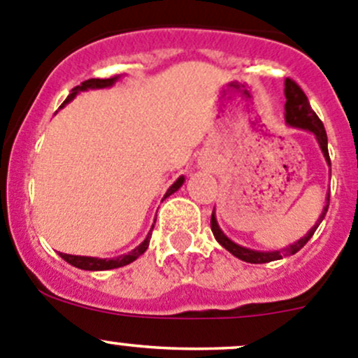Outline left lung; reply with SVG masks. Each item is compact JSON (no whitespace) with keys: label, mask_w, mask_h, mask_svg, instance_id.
Returning a JSON list of instances; mask_svg holds the SVG:
<instances>
[{"label":"left lung","mask_w":358,"mask_h":358,"mask_svg":"<svg viewBox=\"0 0 358 358\" xmlns=\"http://www.w3.org/2000/svg\"><path fill=\"white\" fill-rule=\"evenodd\" d=\"M284 95H286V106H284V117H286V124L291 126V128H299V129H305V131H310L313 136H315L317 143H319L320 150H322L324 159H326L327 166H331V159H329V150H327V133L324 129L322 121L319 119V115L312 110L310 107L308 99L306 95L303 93V90L296 85L292 79L287 78L284 81ZM327 208H329V194L326 197V206L322 209V215L319 216L315 225L305 234V237H301L299 241L296 243L289 244L287 248L284 249H277V251H256V249H249L244 246H239L237 243H234L232 239L223 234V230L220 229L218 222H216V215H215V209H213V215H211V230H213V236L215 239L218 241L220 246H223L229 252H232L236 258L243 259V262L248 263H268V262H275V259H282L284 256H291L294 252H298L299 249L305 246L312 236L315 234L317 227L320 225V222L324 220L326 216Z\"/></svg>","instance_id":"left-lung-1"}]
</instances>
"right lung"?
Masks as SVG:
<instances>
[{
    "label": "right lung",
    "mask_w": 358,
    "mask_h": 358,
    "mask_svg": "<svg viewBox=\"0 0 358 358\" xmlns=\"http://www.w3.org/2000/svg\"><path fill=\"white\" fill-rule=\"evenodd\" d=\"M121 78V76H114V78H109V79H88V81L81 83L79 86H76V88L71 90V95L67 96L66 100H64V103L60 106V109H62L66 103L71 102L72 99H74L76 95H78L79 92H86V90H100V88H110L112 85H114L117 79ZM183 182H185V176H180L178 180H176L175 183H173L171 187H169L168 190H166L164 194V199L166 197H169L171 194H175L176 190L180 189V187L183 185ZM156 223V222H154ZM154 229V225H152ZM152 229H150V232L147 234V237L143 239L142 244H138L135 249H131V251L128 252V255H121L117 256V258H95V256H76V255H66V252H60V256H62L64 259H66L67 263H71L72 266H76V268H81V270H92V272H100V270H112V268H119V266H124V265H129V263L135 262L138 256H142L143 252L147 251V248H149V243H150V237H152Z\"/></svg>",
    "instance_id": "obj_1"
}]
</instances>
